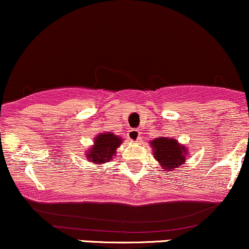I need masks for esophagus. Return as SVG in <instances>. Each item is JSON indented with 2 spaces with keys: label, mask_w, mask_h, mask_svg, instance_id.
Masks as SVG:
<instances>
[{
  "label": "esophagus",
  "mask_w": 249,
  "mask_h": 249,
  "mask_svg": "<svg viewBox=\"0 0 249 249\" xmlns=\"http://www.w3.org/2000/svg\"><path fill=\"white\" fill-rule=\"evenodd\" d=\"M127 137H128V139H130L131 142H138L139 141H141V132H139L138 130H136V128H134V130L128 131Z\"/></svg>",
  "instance_id": "1"
}]
</instances>
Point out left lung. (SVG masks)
I'll list each match as a JSON object with an SVG mask.
<instances>
[{"mask_svg": "<svg viewBox=\"0 0 249 249\" xmlns=\"http://www.w3.org/2000/svg\"><path fill=\"white\" fill-rule=\"evenodd\" d=\"M153 157L162 170L173 171L184 164L190 150L173 137H157L150 142Z\"/></svg>", "mask_w": 249, "mask_h": 249, "instance_id": "left-lung-1", "label": "left lung"}]
</instances>
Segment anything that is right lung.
I'll return each instance as SVG.
<instances>
[{"instance_id":"1","label":"right lung","mask_w":249,"mask_h":249,"mask_svg":"<svg viewBox=\"0 0 249 249\" xmlns=\"http://www.w3.org/2000/svg\"><path fill=\"white\" fill-rule=\"evenodd\" d=\"M123 144V138L112 132H102L93 138V145L88 148V161L95 165H102L112 160L116 157L117 148Z\"/></svg>"}]
</instances>
